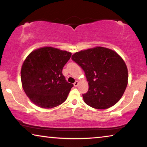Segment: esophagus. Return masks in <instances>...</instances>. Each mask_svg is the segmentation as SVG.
Listing matches in <instances>:
<instances>
[{
    "mask_svg": "<svg viewBox=\"0 0 147 147\" xmlns=\"http://www.w3.org/2000/svg\"><path fill=\"white\" fill-rule=\"evenodd\" d=\"M78 81H76L75 82H74V87H75V88H76V87H77V86H78Z\"/></svg>",
    "mask_w": 147,
    "mask_h": 147,
    "instance_id": "obj_1",
    "label": "esophagus"
}]
</instances>
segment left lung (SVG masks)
<instances>
[{"mask_svg":"<svg viewBox=\"0 0 147 147\" xmlns=\"http://www.w3.org/2000/svg\"><path fill=\"white\" fill-rule=\"evenodd\" d=\"M72 59L85 72L89 90L83 94L86 104L104 109L117 102L128 84L125 62L113 50L96 47L74 53Z\"/></svg>","mask_w":147,"mask_h":147,"instance_id":"obj_1","label":"left lung"}]
</instances>
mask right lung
Wrapping results in <instances>:
<instances>
[{
  "label": "right lung",
  "mask_w": 147,
  "mask_h": 147,
  "mask_svg": "<svg viewBox=\"0 0 147 147\" xmlns=\"http://www.w3.org/2000/svg\"><path fill=\"white\" fill-rule=\"evenodd\" d=\"M71 55L66 51L44 47L26 57L21 67L22 86L37 106L49 109L65 101L73 84L66 81L62 69Z\"/></svg>",
  "instance_id": "add662e5"
}]
</instances>
